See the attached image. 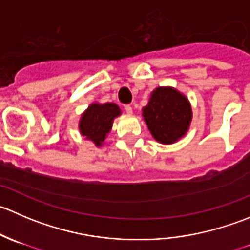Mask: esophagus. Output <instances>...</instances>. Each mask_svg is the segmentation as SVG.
Returning a JSON list of instances; mask_svg holds the SVG:
<instances>
[{"label":"esophagus","mask_w":250,"mask_h":250,"mask_svg":"<svg viewBox=\"0 0 250 250\" xmlns=\"http://www.w3.org/2000/svg\"><path fill=\"white\" fill-rule=\"evenodd\" d=\"M125 111L127 113H132L133 112V109H132V106H130V105H125Z\"/></svg>","instance_id":"1"}]
</instances>
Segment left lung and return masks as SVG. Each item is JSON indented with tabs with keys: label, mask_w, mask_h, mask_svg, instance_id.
I'll return each instance as SVG.
<instances>
[{
	"label": "left lung",
	"mask_w": 250,
	"mask_h": 250,
	"mask_svg": "<svg viewBox=\"0 0 250 250\" xmlns=\"http://www.w3.org/2000/svg\"><path fill=\"white\" fill-rule=\"evenodd\" d=\"M143 116L156 140L173 144L188 132L192 111L185 95L172 87H158L143 109Z\"/></svg>",
	"instance_id": "8db88e82"
}]
</instances>
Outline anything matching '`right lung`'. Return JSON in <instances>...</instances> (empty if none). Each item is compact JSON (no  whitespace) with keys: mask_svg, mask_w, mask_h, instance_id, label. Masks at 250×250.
<instances>
[{"mask_svg":"<svg viewBox=\"0 0 250 250\" xmlns=\"http://www.w3.org/2000/svg\"><path fill=\"white\" fill-rule=\"evenodd\" d=\"M120 115V107L113 103L92 104L81 117V134L85 137V139L92 140L97 146H100L111 130L113 118Z\"/></svg>","mask_w":250,"mask_h":250,"instance_id":"obj_1","label":"right lung"}]
</instances>
